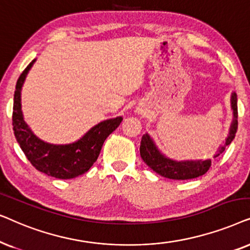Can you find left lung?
<instances>
[{"instance_id": "left-lung-1", "label": "left lung", "mask_w": 250, "mask_h": 250, "mask_svg": "<svg viewBox=\"0 0 250 250\" xmlns=\"http://www.w3.org/2000/svg\"><path fill=\"white\" fill-rule=\"evenodd\" d=\"M231 108L233 111V120H232L231 127H229V136L225 139L224 145L219 146L217 154L214 158L224 152L226 146L231 144V142L235 137V132H237L238 129V99L235 92H232L231 96ZM139 151H141L143 161L149 168L153 169V171L164 176L166 178L182 179V181L183 179L197 178L199 176L205 175L211 166L210 159L176 161V160L167 158L159 151V148L156 147V145L148 134L143 135Z\"/></svg>"}]
</instances>
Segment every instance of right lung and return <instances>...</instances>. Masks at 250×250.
I'll return each instance as SVG.
<instances>
[{
  "label": "right lung",
  "mask_w": 250,
  "mask_h": 250,
  "mask_svg": "<svg viewBox=\"0 0 250 250\" xmlns=\"http://www.w3.org/2000/svg\"><path fill=\"white\" fill-rule=\"evenodd\" d=\"M35 61L29 62L16 84L12 112L15 137L26 158L39 171L59 179L75 178L88 171L95 164L105 139L119 127L122 118L118 116L98 123L72 144H49L36 137L25 122L21 111V88Z\"/></svg>",
  "instance_id": "obj_1"
}]
</instances>
